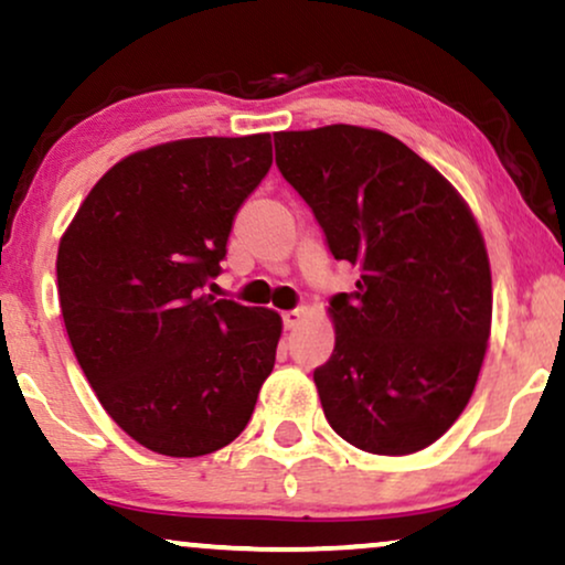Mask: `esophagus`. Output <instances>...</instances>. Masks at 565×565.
Instances as JSON below:
<instances>
[{"label":"esophagus","instance_id":"1","mask_svg":"<svg viewBox=\"0 0 565 565\" xmlns=\"http://www.w3.org/2000/svg\"><path fill=\"white\" fill-rule=\"evenodd\" d=\"M284 329H295V326L297 323H300L302 321V318H305V310L302 308H295V310H287V312H284Z\"/></svg>","mask_w":565,"mask_h":565}]
</instances>
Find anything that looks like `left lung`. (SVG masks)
<instances>
[{"mask_svg":"<svg viewBox=\"0 0 565 565\" xmlns=\"http://www.w3.org/2000/svg\"><path fill=\"white\" fill-rule=\"evenodd\" d=\"M276 166L337 260L360 265L331 297L337 342L312 371L326 420L373 455L418 452L458 420L492 326L481 231L452 183L384 131L274 134Z\"/></svg>","mask_w":565,"mask_h":565,"instance_id":"left-lung-1","label":"left lung"}]
</instances>
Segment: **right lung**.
<instances>
[{
    "instance_id": "obj_1",
    "label": "right lung",
    "mask_w": 565,
    "mask_h": 565,
    "mask_svg": "<svg viewBox=\"0 0 565 565\" xmlns=\"http://www.w3.org/2000/svg\"><path fill=\"white\" fill-rule=\"evenodd\" d=\"M270 162V134L141 149L94 183L60 239L67 339L102 407L147 450L226 447L274 371L278 312L205 291Z\"/></svg>"
}]
</instances>
